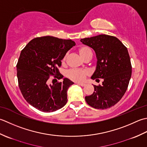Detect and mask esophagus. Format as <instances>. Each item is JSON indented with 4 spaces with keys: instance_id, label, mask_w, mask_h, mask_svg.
Segmentation results:
<instances>
[{
    "instance_id": "obj_1",
    "label": "esophagus",
    "mask_w": 147,
    "mask_h": 147,
    "mask_svg": "<svg viewBox=\"0 0 147 147\" xmlns=\"http://www.w3.org/2000/svg\"><path fill=\"white\" fill-rule=\"evenodd\" d=\"M77 84L79 85V86H82V87L86 86L85 84H84V83H79V82H77Z\"/></svg>"
}]
</instances>
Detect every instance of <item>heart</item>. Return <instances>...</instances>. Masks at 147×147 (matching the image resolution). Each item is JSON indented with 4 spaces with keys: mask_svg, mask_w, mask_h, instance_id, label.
<instances>
[{
    "mask_svg": "<svg viewBox=\"0 0 147 147\" xmlns=\"http://www.w3.org/2000/svg\"><path fill=\"white\" fill-rule=\"evenodd\" d=\"M79 53L80 56L84 59L88 54H92V51L89 47L84 46L79 48ZM67 58V55H65L62 59V63H64ZM89 71L86 70H80V69H71L68 71L67 76L70 79L76 82H81L84 80L85 78L89 76Z\"/></svg>",
    "mask_w": 147,
    "mask_h": 147,
    "instance_id": "heart-1",
    "label": "heart"
}]
</instances>
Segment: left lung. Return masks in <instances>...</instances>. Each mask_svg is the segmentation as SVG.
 <instances>
[{
  "instance_id": "left-lung-1",
  "label": "left lung",
  "mask_w": 147,
  "mask_h": 147,
  "mask_svg": "<svg viewBox=\"0 0 147 147\" xmlns=\"http://www.w3.org/2000/svg\"><path fill=\"white\" fill-rule=\"evenodd\" d=\"M80 41L91 47L96 56V67L91 79L103 80L101 86H93V93L85 97L87 103L97 109L114 106L126 91L132 73L127 47L117 37L105 34Z\"/></svg>"
}]
</instances>
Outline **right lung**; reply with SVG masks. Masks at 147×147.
Here are the masks:
<instances>
[{
  "label": "right lung",
  "mask_w": 147,
  "mask_h": 147,
  "mask_svg": "<svg viewBox=\"0 0 147 147\" xmlns=\"http://www.w3.org/2000/svg\"><path fill=\"white\" fill-rule=\"evenodd\" d=\"M76 45L70 39L44 36L32 39L22 52L16 65L20 91L27 102L44 112L61 109L67 102V91L74 82L67 78L49 84L51 75L62 79L58 67L68 51Z\"/></svg>",
  "instance_id": "1"
}]
</instances>
